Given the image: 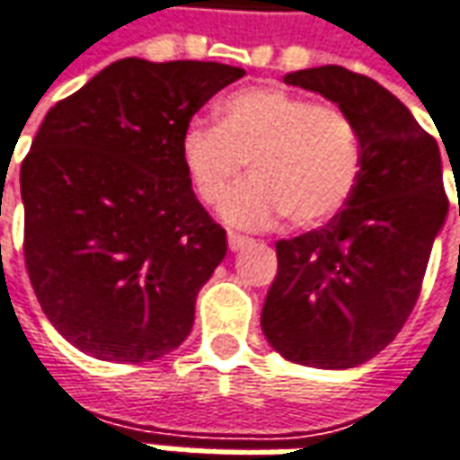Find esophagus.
Here are the masks:
<instances>
[{
  "label": "esophagus",
  "instance_id": "obj_1",
  "mask_svg": "<svg viewBox=\"0 0 460 460\" xmlns=\"http://www.w3.org/2000/svg\"><path fill=\"white\" fill-rule=\"evenodd\" d=\"M252 239L249 236H242V234H236V231H229V249L231 252H242L243 246H249Z\"/></svg>",
  "mask_w": 460,
  "mask_h": 460
}]
</instances>
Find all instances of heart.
I'll return each instance as SVG.
<instances>
[{
  "mask_svg": "<svg viewBox=\"0 0 460 460\" xmlns=\"http://www.w3.org/2000/svg\"><path fill=\"white\" fill-rule=\"evenodd\" d=\"M181 164L208 206L229 193L249 164L254 178L221 206L234 226L261 229L284 214L295 226H317L340 214L358 189L360 128L335 102L274 85L243 87L221 100L218 125H186Z\"/></svg>",
  "mask_w": 460,
  "mask_h": 460,
  "instance_id": "b5f03b06",
  "label": "heart"
}]
</instances>
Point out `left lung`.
<instances>
[{"label": "left lung", "instance_id": "obj_1", "mask_svg": "<svg viewBox=\"0 0 460 460\" xmlns=\"http://www.w3.org/2000/svg\"><path fill=\"white\" fill-rule=\"evenodd\" d=\"M355 118L362 173L322 229L277 242L261 330L282 358L324 370L362 365L411 317L448 214L438 143L385 87L340 65L284 75Z\"/></svg>", "mask_w": 460, "mask_h": 460}]
</instances>
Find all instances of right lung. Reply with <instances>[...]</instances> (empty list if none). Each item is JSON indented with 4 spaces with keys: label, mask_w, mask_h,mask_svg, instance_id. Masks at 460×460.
<instances>
[{
    "label": "right lung",
    "mask_w": 460,
    "mask_h": 460,
    "mask_svg": "<svg viewBox=\"0 0 460 460\" xmlns=\"http://www.w3.org/2000/svg\"><path fill=\"white\" fill-rule=\"evenodd\" d=\"M239 77L218 62L125 58L45 115L20 171L24 264L77 349L148 362L189 337L226 231L190 189L181 136Z\"/></svg>",
    "instance_id": "1"
}]
</instances>
